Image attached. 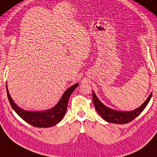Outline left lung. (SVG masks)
Instances as JSON below:
<instances>
[{
	"label": "left lung",
	"mask_w": 157,
	"mask_h": 157,
	"mask_svg": "<svg viewBox=\"0 0 157 157\" xmlns=\"http://www.w3.org/2000/svg\"><path fill=\"white\" fill-rule=\"evenodd\" d=\"M151 96L152 92L149 94V98L147 99V100L144 101V104H142L137 109L130 112H120L106 107L99 100L94 92H92V100H93L94 107H95L98 114L104 120L108 122L120 124H127L131 122L134 119H135L145 109V107H147L148 103L150 101Z\"/></svg>",
	"instance_id": "obj_1"
}]
</instances>
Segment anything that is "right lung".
Wrapping results in <instances>:
<instances>
[{
    "mask_svg": "<svg viewBox=\"0 0 157 157\" xmlns=\"http://www.w3.org/2000/svg\"><path fill=\"white\" fill-rule=\"evenodd\" d=\"M78 85L79 84L77 83L68 88L64 92L58 103L54 107L43 112H30L21 109L13 100L8 92L7 85H6V90H7L8 100L12 108L24 121L35 127L45 128L53 127L63 120L67 111V103L70 97Z\"/></svg>",
    "mask_w": 157,
    "mask_h": 157,
    "instance_id": "add662e5",
    "label": "right lung"
}]
</instances>
